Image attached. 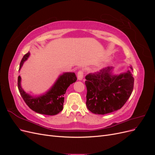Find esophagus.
<instances>
[{
    "mask_svg": "<svg viewBox=\"0 0 155 155\" xmlns=\"http://www.w3.org/2000/svg\"><path fill=\"white\" fill-rule=\"evenodd\" d=\"M83 74H84V72L83 70H79V71L78 72V79L79 80H82V79L83 78Z\"/></svg>",
    "mask_w": 155,
    "mask_h": 155,
    "instance_id": "1",
    "label": "esophagus"
}]
</instances>
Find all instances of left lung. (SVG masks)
Returning <instances> with one entry per match:
<instances>
[{"mask_svg":"<svg viewBox=\"0 0 155 155\" xmlns=\"http://www.w3.org/2000/svg\"><path fill=\"white\" fill-rule=\"evenodd\" d=\"M107 67L85 77L87 109L92 113L105 114L120 109L130 96L134 87L131 70L119 76ZM132 69V68H131Z\"/></svg>","mask_w":155,"mask_h":155,"instance_id":"obj_1","label":"left lung"}]
</instances>
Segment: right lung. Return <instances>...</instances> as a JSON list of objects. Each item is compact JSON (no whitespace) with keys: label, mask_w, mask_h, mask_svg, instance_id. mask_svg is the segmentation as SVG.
<instances>
[{"label":"right lung","mask_w":155,"mask_h":155,"mask_svg":"<svg viewBox=\"0 0 155 155\" xmlns=\"http://www.w3.org/2000/svg\"><path fill=\"white\" fill-rule=\"evenodd\" d=\"M30 52L26 54L21 60L20 68L23 63L29 57ZM77 78L74 72L64 73L60 76L50 90L45 94L39 97H32L26 93L21 86V77H18V88L26 105L37 113L53 116L58 114L63 109L64 96L67 88L76 82Z\"/></svg>","instance_id":"obj_1"}]
</instances>
